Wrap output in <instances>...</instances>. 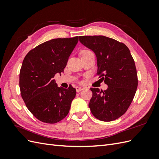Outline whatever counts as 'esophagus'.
Instances as JSON below:
<instances>
[{
	"label": "esophagus",
	"instance_id": "34e87169",
	"mask_svg": "<svg viewBox=\"0 0 159 159\" xmlns=\"http://www.w3.org/2000/svg\"><path fill=\"white\" fill-rule=\"evenodd\" d=\"M83 89V87H76V90L77 92H80V91H82Z\"/></svg>",
	"mask_w": 159,
	"mask_h": 159
}]
</instances>
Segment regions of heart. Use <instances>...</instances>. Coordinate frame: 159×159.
<instances>
[{
  "label": "heart",
  "instance_id": "1",
  "mask_svg": "<svg viewBox=\"0 0 159 159\" xmlns=\"http://www.w3.org/2000/svg\"><path fill=\"white\" fill-rule=\"evenodd\" d=\"M90 53H92V52L90 51V50H84V51L82 52V55H87V54H90Z\"/></svg>",
  "mask_w": 159,
  "mask_h": 159
}]
</instances>
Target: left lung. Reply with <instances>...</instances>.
I'll return each mask as SVG.
<instances>
[{
  "instance_id": "8db88e82",
  "label": "left lung",
  "mask_w": 159,
  "mask_h": 159,
  "mask_svg": "<svg viewBox=\"0 0 159 159\" xmlns=\"http://www.w3.org/2000/svg\"><path fill=\"white\" fill-rule=\"evenodd\" d=\"M80 42L95 53L98 74L106 90L90 88L91 112L99 120L111 121L124 115L133 101L138 85L137 70L128 47L103 35L79 36Z\"/></svg>"
}]
</instances>
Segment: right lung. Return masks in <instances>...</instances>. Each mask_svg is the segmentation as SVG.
Wrapping results in <instances>:
<instances>
[{
	"instance_id": "obj_1",
	"label": "right lung",
	"mask_w": 159,
	"mask_h": 159,
	"mask_svg": "<svg viewBox=\"0 0 159 159\" xmlns=\"http://www.w3.org/2000/svg\"><path fill=\"white\" fill-rule=\"evenodd\" d=\"M78 42V36L49 40L30 50L23 60L20 93L30 112L43 122H59L69 113L76 89L57 87L53 78L63 72Z\"/></svg>"
}]
</instances>
